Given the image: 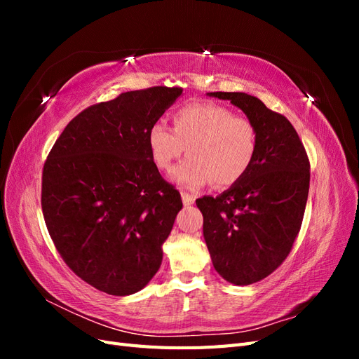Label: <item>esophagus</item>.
<instances>
[{"label":"esophagus","instance_id":"esophagus-1","mask_svg":"<svg viewBox=\"0 0 359 359\" xmlns=\"http://www.w3.org/2000/svg\"><path fill=\"white\" fill-rule=\"evenodd\" d=\"M181 198H182V203L184 205H191V203H194V201H196V194L182 191L181 193Z\"/></svg>","mask_w":359,"mask_h":359}]
</instances>
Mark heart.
<instances>
[{"mask_svg": "<svg viewBox=\"0 0 359 359\" xmlns=\"http://www.w3.org/2000/svg\"><path fill=\"white\" fill-rule=\"evenodd\" d=\"M172 124L173 130L163 123L151 126L147 142L160 170H169L187 148L190 157L172 172L180 186L199 189L214 181L217 187H231L252 168L259 137L247 116L222 104L198 102L173 114Z\"/></svg>", "mask_w": 359, "mask_h": 359, "instance_id": "heart-1", "label": "heart"}]
</instances>
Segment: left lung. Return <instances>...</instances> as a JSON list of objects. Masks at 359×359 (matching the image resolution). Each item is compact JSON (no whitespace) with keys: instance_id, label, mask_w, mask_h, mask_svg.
Returning <instances> with one entry per match:
<instances>
[{"instance_id":"1","label":"left lung","mask_w":359,"mask_h":359,"mask_svg":"<svg viewBox=\"0 0 359 359\" xmlns=\"http://www.w3.org/2000/svg\"><path fill=\"white\" fill-rule=\"evenodd\" d=\"M232 104L257 128V153L245 177L219 196L196 201L212 265L226 281L247 286L283 264L301 229L310 161L297 130L245 93H208Z\"/></svg>"}]
</instances>
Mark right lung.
Listing matches in <instances>:
<instances>
[{"label": "right lung", "instance_id": "add662e5", "mask_svg": "<svg viewBox=\"0 0 359 359\" xmlns=\"http://www.w3.org/2000/svg\"><path fill=\"white\" fill-rule=\"evenodd\" d=\"M181 94L180 86H153L86 107L43 166L41 210L53 244L76 276L109 295L149 283L182 208L147 142Z\"/></svg>", "mask_w": 359, "mask_h": 359}]
</instances>
